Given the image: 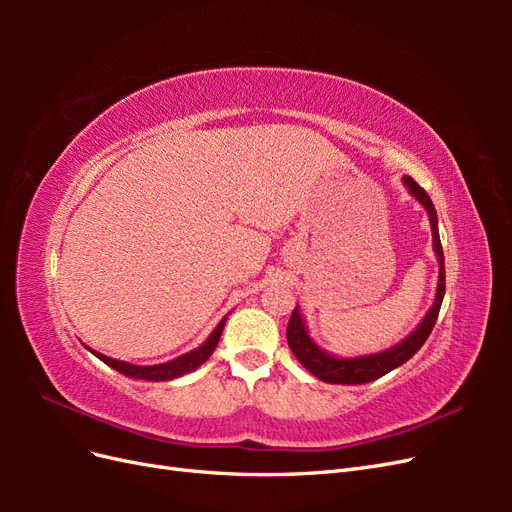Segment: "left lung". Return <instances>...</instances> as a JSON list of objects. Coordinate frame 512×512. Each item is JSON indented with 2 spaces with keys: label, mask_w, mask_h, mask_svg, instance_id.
I'll return each instance as SVG.
<instances>
[{
  "label": "left lung",
  "mask_w": 512,
  "mask_h": 512,
  "mask_svg": "<svg viewBox=\"0 0 512 512\" xmlns=\"http://www.w3.org/2000/svg\"><path fill=\"white\" fill-rule=\"evenodd\" d=\"M406 188L410 194L427 209L429 215V224H431V239H433V252L438 256V265H440V275H438V290H436V301H433L431 309L423 322L401 342L384 352L376 354H365V356H354V359H339V356H333L329 352H324L314 344V339L309 337L307 327L303 322V316L299 314V305L294 307V312L290 316L288 329H286V339L292 354L297 356L299 363L314 374L322 382H331V384H365L371 380H378L384 374H389L395 367L404 365L408 359L421 350V346L427 342V337L433 329V324L438 320L442 299H444V252H442V243H440V232H438V215L436 207H433L429 194L418 185L412 177H404Z\"/></svg>",
  "instance_id": "left-lung-1"
}]
</instances>
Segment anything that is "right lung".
I'll use <instances>...</instances> for the list:
<instances>
[{"label":"right lung","instance_id":"obj_1","mask_svg":"<svg viewBox=\"0 0 512 512\" xmlns=\"http://www.w3.org/2000/svg\"><path fill=\"white\" fill-rule=\"evenodd\" d=\"M224 324H226V318H222V322L218 324V327L213 329V333L209 335L207 342H205L203 346H200V348H196V350H192V352H188V354H181V356H177V359L168 361V363H160V365H132V363H126V361L111 359V356H106V354L96 352V350H91V348H89V350L94 352L102 363H106L108 367L117 369L119 374L128 376V378L151 380V382L175 380V378H181V376H185V374H190V371L198 369L200 365H203V363L209 359V356H211L213 350H215V346H218V342H220V335H222V331H224Z\"/></svg>","mask_w":512,"mask_h":512}]
</instances>
